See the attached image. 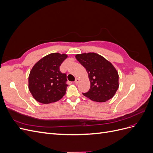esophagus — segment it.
I'll use <instances>...</instances> for the list:
<instances>
[{
    "mask_svg": "<svg viewBox=\"0 0 153 153\" xmlns=\"http://www.w3.org/2000/svg\"><path fill=\"white\" fill-rule=\"evenodd\" d=\"M80 82V79L78 78H76V79H75V83L76 84H78V82Z\"/></svg>",
    "mask_w": 153,
    "mask_h": 153,
    "instance_id": "obj_1",
    "label": "esophagus"
}]
</instances>
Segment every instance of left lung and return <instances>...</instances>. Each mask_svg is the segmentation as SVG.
Listing matches in <instances>:
<instances>
[{"instance_id": "1", "label": "left lung", "mask_w": 153, "mask_h": 153, "mask_svg": "<svg viewBox=\"0 0 153 153\" xmlns=\"http://www.w3.org/2000/svg\"><path fill=\"white\" fill-rule=\"evenodd\" d=\"M75 57L86 69L91 82L89 91L83 95L97 102L112 98L119 86L118 73L112 64L96 53L77 54Z\"/></svg>"}]
</instances>
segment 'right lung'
I'll return each mask as SVG.
<instances>
[{
    "label": "right lung",
    "mask_w": 153,
    "mask_h": 153,
    "mask_svg": "<svg viewBox=\"0 0 153 153\" xmlns=\"http://www.w3.org/2000/svg\"><path fill=\"white\" fill-rule=\"evenodd\" d=\"M67 57L66 54L50 53L32 68L29 89L37 101L43 104L56 102L66 94V74L61 73L59 67Z\"/></svg>",
    "instance_id": "right-lung-1"
}]
</instances>
